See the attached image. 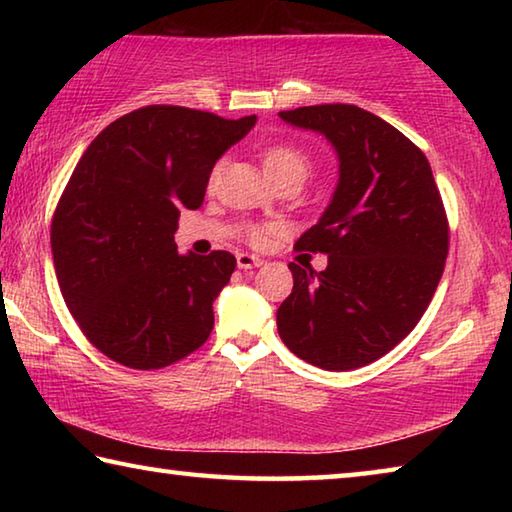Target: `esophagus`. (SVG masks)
Listing matches in <instances>:
<instances>
[{"instance_id": "obj_1", "label": "esophagus", "mask_w": 512, "mask_h": 512, "mask_svg": "<svg viewBox=\"0 0 512 512\" xmlns=\"http://www.w3.org/2000/svg\"><path fill=\"white\" fill-rule=\"evenodd\" d=\"M264 264V259H259V257H255V255H248V253H237V266L239 268H257V266H262Z\"/></svg>"}]
</instances>
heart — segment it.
Here are the masks:
<instances>
[{
  "label": "heart",
  "mask_w": 512,
  "mask_h": 512,
  "mask_svg": "<svg viewBox=\"0 0 512 512\" xmlns=\"http://www.w3.org/2000/svg\"><path fill=\"white\" fill-rule=\"evenodd\" d=\"M264 169L271 180H277L282 176H300L302 180L307 178L311 169V160L305 151H300L298 146L291 144H273L264 151ZM262 232L253 230L250 232V239L262 241Z\"/></svg>",
  "instance_id": "heart-1"
}]
</instances>
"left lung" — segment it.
<instances>
[{
	"label": "left lung",
	"instance_id": "8db88e82",
	"mask_svg": "<svg viewBox=\"0 0 512 512\" xmlns=\"http://www.w3.org/2000/svg\"><path fill=\"white\" fill-rule=\"evenodd\" d=\"M323 135L339 183L298 250L325 253L320 273L289 264L293 291L277 332L302 361L354 370L384 357L418 325L445 271L449 228L429 160L388 121L350 103L277 112Z\"/></svg>",
	"mask_w": 512,
	"mask_h": 512
}]
</instances>
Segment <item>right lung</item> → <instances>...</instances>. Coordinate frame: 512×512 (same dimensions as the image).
Listing matches in <instances>:
<instances>
[{"mask_svg":"<svg viewBox=\"0 0 512 512\" xmlns=\"http://www.w3.org/2000/svg\"><path fill=\"white\" fill-rule=\"evenodd\" d=\"M255 121L146 106L81 155L51 223V255L69 314L112 361L164 368L210 336L212 302L237 259L180 255L173 235L180 210L201 207L216 160Z\"/></svg>","mask_w":512,"mask_h":512,"instance_id":"right-lung-1","label":"right lung"}]
</instances>
